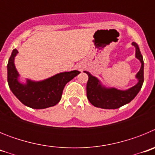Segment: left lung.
Segmentation results:
<instances>
[{
  "mask_svg": "<svg viewBox=\"0 0 155 155\" xmlns=\"http://www.w3.org/2000/svg\"><path fill=\"white\" fill-rule=\"evenodd\" d=\"M133 46L136 47V57L141 63V68L137 74L138 83L127 91H121L116 88H105L102 87L96 78L93 77L88 72L85 73L88 75L87 83V98L94 106L106 109H115L130 102L135 97L143 83V61L141 53L137 43L133 42Z\"/></svg>",
  "mask_w": 155,
  "mask_h": 155,
  "instance_id": "8db88e82",
  "label": "left lung"
}]
</instances>
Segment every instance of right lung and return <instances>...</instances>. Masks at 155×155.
Here are the masks:
<instances>
[{"mask_svg":"<svg viewBox=\"0 0 155 155\" xmlns=\"http://www.w3.org/2000/svg\"><path fill=\"white\" fill-rule=\"evenodd\" d=\"M18 53L15 49L8 61V85L21 103L32 109H46L57 105L61 99L66 84L80 74L78 71L64 72L42 81L28 80L26 84H22L18 81V73L14 64V59Z\"/></svg>","mask_w":155,"mask_h":155,"instance_id":"add662e5","label":"right lung"}]
</instances>
